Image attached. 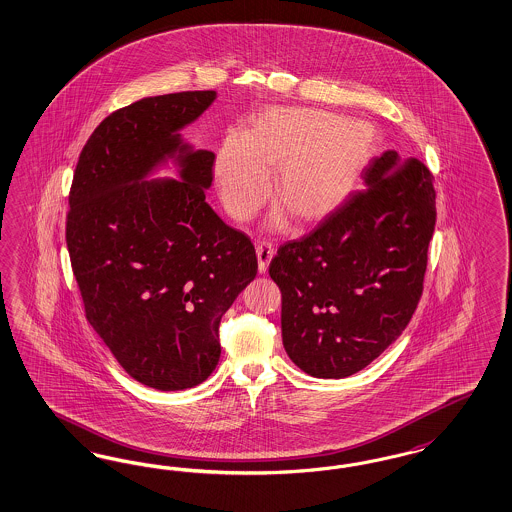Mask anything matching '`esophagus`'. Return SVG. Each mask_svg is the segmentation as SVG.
I'll return each instance as SVG.
<instances>
[{"instance_id": "esophagus-1", "label": "esophagus", "mask_w": 512, "mask_h": 512, "mask_svg": "<svg viewBox=\"0 0 512 512\" xmlns=\"http://www.w3.org/2000/svg\"><path fill=\"white\" fill-rule=\"evenodd\" d=\"M272 257H274V247L266 244V242L257 244V265H259V272L261 274H265L266 268H268L270 261H272Z\"/></svg>"}]
</instances>
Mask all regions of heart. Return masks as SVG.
Here are the masks:
<instances>
[{"mask_svg":"<svg viewBox=\"0 0 512 512\" xmlns=\"http://www.w3.org/2000/svg\"><path fill=\"white\" fill-rule=\"evenodd\" d=\"M377 150L375 127L320 108L272 106L257 116L246 139L228 137L215 160V181L226 211L247 221L270 192L282 202L266 226L284 230L291 215L318 225L356 190Z\"/></svg>","mask_w":512,"mask_h":512,"instance_id":"obj_1","label":"heart"}]
</instances>
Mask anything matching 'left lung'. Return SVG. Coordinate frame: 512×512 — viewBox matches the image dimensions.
I'll return each mask as SVG.
<instances>
[{
    "mask_svg": "<svg viewBox=\"0 0 512 512\" xmlns=\"http://www.w3.org/2000/svg\"><path fill=\"white\" fill-rule=\"evenodd\" d=\"M362 181V192L270 263L287 356L318 379L350 377L379 358L423 291L436 223L427 165L387 150Z\"/></svg>",
    "mask_w": 512,
    "mask_h": 512,
    "instance_id": "8db88e82",
    "label": "left lung"
}]
</instances>
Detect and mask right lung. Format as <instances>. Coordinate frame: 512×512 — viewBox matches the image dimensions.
<instances>
[{"mask_svg": "<svg viewBox=\"0 0 512 512\" xmlns=\"http://www.w3.org/2000/svg\"><path fill=\"white\" fill-rule=\"evenodd\" d=\"M217 91L110 114L76 165L66 246L85 316L135 381L192 389L221 358L219 322L257 274L255 247L205 202L215 154L183 129ZM173 170L175 180L153 177Z\"/></svg>", "mask_w": 512, "mask_h": 512, "instance_id": "obj_1", "label": "right lung"}]
</instances>
